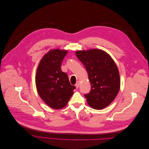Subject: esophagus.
Here are the masks:
<instances>
[{
    "label": "esophagus",
    "mask_w": 149,
    "mask_h": 149,
    "mask_svg": "<svg viewBox=\"0 0 149 149\" xmlns=\"http://www.w3.org/2000/svg\"><path fill=\"white\" fill-rule=\"evenodd\" d=\"M75 86H76V88H79V81H77V82L76 83V84H75Z\"/></svg>",
    "instance_id": "obj_1"
}]
</instances>
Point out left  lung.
Returning a JSON list of instances; mask_svg holds the SVG:
<instances>
[{"mask_svg": "<svg viewBox=\"0 0 149 149\" xmlns=\"http://www.w3.org/2000/svg\"><path fill=\"white\" fill-rule=\"evenodd\" d=\"M83 64L91 84V92L85 94L91 107L100 110L109 106L119 91L120 79L117 67L111 56L99 49L76 52Z\"/></svg>", "mask_w": 149, "mask_h": 149, "instance_id": "left-lung-1", "label": "left lung"}]
</instances>
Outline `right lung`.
<instances>
[{"mask_svg": "<svg viewBox=\"0 0 149 149\" xmlns=\"http://www.w3.org/2000/svg\"><path fill=\"white\" fill-rule=\"evenodd\" d=\"M67 50L53 49L41 59L37 69L36 85L38 94L49 107L58 109L66 106L76 87L61 70Z\"/></svg>", "mask_w": 149, "mask_h": 149, "instance_id": "add662e5", "label": "right lung"}]
</instances>
